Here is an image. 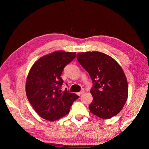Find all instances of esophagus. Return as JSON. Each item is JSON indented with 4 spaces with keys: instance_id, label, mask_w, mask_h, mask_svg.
I'll list each match as a JSON object with an SVG mask.
<instances>
[{
    "instance_id": "esophagus-1",
    "label": "esophagus",
    "mask_w": 149,
    "mask_h": 149,
    "mask_svg": "<svg viewBox=\"0 0 149 149\" xmlns=\"http://www.w3.org/2000/svg\"><path fill=\"white\" fill-rule=\"evenodd\" d=\"M84 93V90H82V91H81L80 92L78 93L77 94H78V95L80 96V95H81V94H83Z\"/></svg>"
}]
</instances>
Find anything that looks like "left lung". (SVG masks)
Masks as SVG:
<instances>
[{
  "label": "left lung",
  "mask_w": 149,
  "mask_h": 149,
  "mask_svg": "<svg viewBox=\"0 0 149 149\" xmlns=\"http://www.w3.org/2000/svg\"><path fill=\"white\" fill-rule=\"evenodd\" d=\"M76 57L93 83L90 111L104 119L116 116L128 97L127 81L121 66L110 56L99 52L78 53Z\"/></svg>",
  "instance_id": "1"
}]
</instances>
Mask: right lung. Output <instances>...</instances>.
<instances>
[{
  "label": "right lung",
  "mask_w": 149,
  "mask_h": 149,
  "mask_svg": "<svg viewBox=\"0 0 149 149\" xmlns=\"http://www.w3.org/2000/svg\"><path fill=\"white\" fill-rule=\"evenodd\" d=\"M76 52L56 51L40 58L31 66L26 81V97L41 118L56 120L70 112L72 104L79 97L66 89L61 75L66 65L74 59Z\"/></svg>",
  "instance_id": "add662e5"
}]
</instances>
